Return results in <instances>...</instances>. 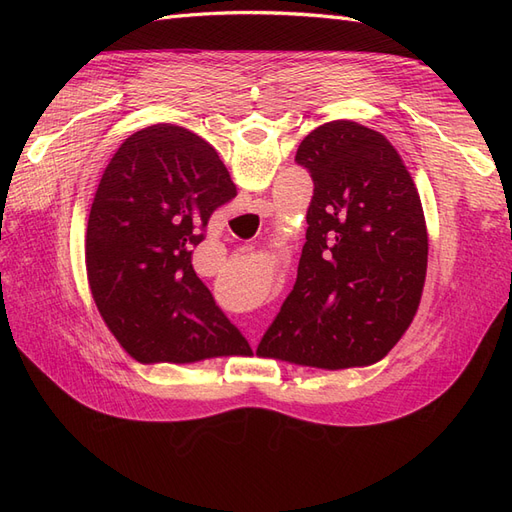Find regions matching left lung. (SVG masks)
<instances>
[{
    "instance_id": "8db88e82",
    "label": "left lung",
    "mask_w": 512,
    "mask_h": 512,
    "mask_svg": "<svg viewBox=\"0 0 512 512\" xmlns=\"http://www.w3.org/2000/svg\"><path fill=\"white\" fill-rule=\"evenodd\" d=\"M294 162L314 181L305 245L256 354L318 369L371 365L421 303L429 245L421 198L395 147L356 121L309 132Z\"/></svg>"
}]
</instances>
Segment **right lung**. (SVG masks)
<instances>
[{
	"instance_id": "1",
	"label": "right lung",
	"mask_w": 512,
	"mask_h": 512,
	"mask_svg": "<svg viewBox=\"0 0 512 512\" xmlns=\"http://www.w3.org/2000/svg\"><path fill=\"white\" fill-rule=\"evenodd\" d=\"M235 196L218 151L173 123L134 132L108 162L87 220V277L136 361L252 352L192 267L211 213Z\"/></svg>"
}]
</instances>
